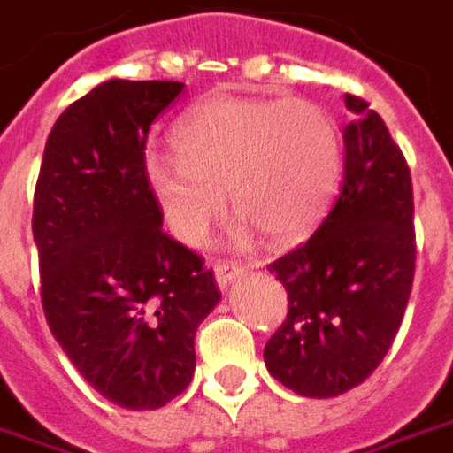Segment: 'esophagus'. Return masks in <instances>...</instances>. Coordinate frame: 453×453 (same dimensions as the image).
<instances>
[{
	"mask_svg": "<svg viewBox=\"0 0 453 453\" xmlns=\"http://www.w3.org/2000/svg\"><path fill=\"white\" fill-rule=\"evenodd\" d=\"M242 272H245V270H242V267H237V265H226V262H223V265H216L218 287H220V289L226 292L227 287H230V281L237 280V277H240Z\"/></svg>",
	"mask_w": 453,
	"mask_h": 453,
	"instance_id": "34e87169",
	"label": "esophagus"
}]
</instances>
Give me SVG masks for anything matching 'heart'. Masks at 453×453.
I'll return each instance as SVG.
<instances>
[{
  "mask_svg": "<svg viewBox=\"0 0 453 453\" xmlns=\"http://www.w3.org/2000/svg\"><path fill=\"white\" fill-rule=\"evenodd\" d=\"M176 157L151 154L144 179L161 218L183 245H201L226 194L240 218L235 237L255 227L270 242L311 233L334 201L343 169L341 134L309 100L216 95L172 129Z\"/></svg>",
  "mask_w": 453,
  "mask_h": 453,
  "instance_id": "obj_1",
  "label": "heart"
}]
</instances>
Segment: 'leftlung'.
<instances>
[{
  "instance_id": "1",
  "label": "left lung",
  "mask_w": 453,
  "mask_h": 453,
  "mask_svg": "<svg viewBox=\"0 0 453 453\" xmlns=\"http://www.w3.org/2000/svg\"><path fill=\"white\" fill-rule=\"evenodd\" d=\"M343 186L302 248L270 272L287 289V321L265 346L274 380L302 397H338L380 365L414 280L412 179L382 117L346 95Z\"/></svg>"
}]
</instances>
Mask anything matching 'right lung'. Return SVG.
I'll return each mask as SVG.
<instances>
[{
	"mask_svg": "<svg viewBox=\"0 0 453 453\" xmlns=\"http://www.w3.org/2000/svg\"><path fill=\"white\" fill-rule=\"evenodd\" d=\"M173 81H105L50 129L34 196L41 302L85 380L125 410H159L194 378V336L220 302L203 259L161 230L144 179Z\"/></svg>",
	"mask_w": 453,
	"mask_h": 453,
	"instance_id": "add662e5",
	"label": "right lung"
}]
</instances>
